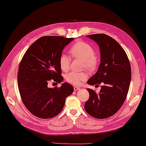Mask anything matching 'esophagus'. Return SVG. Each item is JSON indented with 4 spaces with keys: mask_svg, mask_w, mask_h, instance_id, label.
Masks as SVG:
<instances>
[{
    "mask_svg": "<svg viewBox=\"0 0 146 146\" xmlns=\"http://www.w3.org/2000/svg\"><path fill=\"white\" fill-rule=\"evenodd\" d=\"M80 88H79V87H77V86H74V90L75 91L78 90H80Z\"/></svg>",
    "mask_w": 146,
    "mask_h": 146,
    "instance_id": "34e87169",
    "label": "esophagus"
}]
</instances>
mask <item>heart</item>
<instances>
[{"label": "heart", "instance_id": "heart-1", "mask_svg": "<svg viewBox=\"0 0 146 146\" xmlns=\"http://www.w3.org/2000/svg\"><path fill=\"white\" fill-rule=\"evenodd\" d=\"M70 53L73 58L83 60L82 66L89 71H94L99 63L97 56L95 54L94 48L88 42L78 41L71 46ZM71 58L66 54H61L59 59V64L61 70L67 71L70 68ZM88 78V74L85 72H70L66 75V82L71 85L79 86Z\"/></svg>", "mask_w": 146, "mask_h": 146}]
</instances>
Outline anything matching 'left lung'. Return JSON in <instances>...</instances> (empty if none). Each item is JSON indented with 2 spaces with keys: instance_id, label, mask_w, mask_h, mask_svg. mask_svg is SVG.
Listing matches in <instances>:
<instances>
[{
  "instance_id": "8db88e82",
  "label": "left lung",
  "mask_w": 146,
  "mask_h": 146,
  "mask_svg": "<svg viewBox=\"0 0 146 146\" xmlns=\"http://www.w3.org/2000/svg\"><path fill=\"white\" fill-rule=\"evenodd\" d=\"M87 37L97 43L100 52L98 69L87 83L102 86L98 94L87 89L90 98L85 109L96 119H106L115 113L125 100L131 80V64L125 51L112 38L104 34Z\"/></svg>"
}]
</instances>
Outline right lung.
<instances>
[{"mask_svg":"<svg viewBox=\"0 0 146 146\" xmlns=\"http://www.w3.org/2000/svg\"><path fill=\"white\" fill-rule=\"evenodd\" d=\"M74 38L43 36L37 39L24 54L19 67L17 84L23 103L31 113L50 119L63 110L65 100L74 88L68 83L49 88V81H63L59 59L62 51Z\"/></svg>","mask_w":146,"mask_h":146,"instance_id":"add662e5","label":"right lung"}]
</instances>
